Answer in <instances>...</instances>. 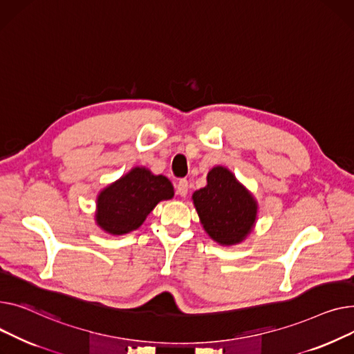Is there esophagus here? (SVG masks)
Returning a JSON list of instances; mask_svg holds the SVG:
<instances>
[{
  "label": "esophagus",
  "instance_id": "34e87169",
  "mask_svg": "<svg viewBox=\"0 0 354 354\" xmlns=\"http://www.w3.org/2000/svg\"><path fill=\"white\" fill-rule=\"evenodd\" d=\"M176 189H177V194H178V196L185 197L187 193H189V181H187V180H180V181L177 183Z\"/></svg>",
  "mask_w": 354,
  "mask_h": 354
}]
</instances>
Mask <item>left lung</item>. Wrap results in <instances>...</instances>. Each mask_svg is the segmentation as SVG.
Masks as SVG:
<instances>
[{
	"instance_id": "1",
	"label": "left lung",
	"mask_w": 354,
	"mask_h": 354,
	"mask_svg": "<svg viewBox=\"0 0 354 354\" xmlns=\"http://www.w3.org/2000/svg\"><path fill=\"white\" fill-rule=\"evenodd\" d=\"M204 232L220 245L243 243L253 232L259 203L224 165L207 174V184L192 196Z\"/></svg>"
}]
</instances>
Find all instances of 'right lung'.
<instances>
[{
	"label": "right lung",
	"mask_w": 354,
	"mask_h": 354,
	"mask_svg": "<svg viewBox=\"0 0 354 354\" xmlns=\"http://www.w3.org/2000/svg\"><path fill=\"white\" fill-rule=\"evenodd\" d=\"M173 197L174 187L167 177L137 165L100 190L94 220L104 233L127 234L137 230L160 201Z\"/></svg>",
	"instance_id": "obj_1"
}]
</instances>
